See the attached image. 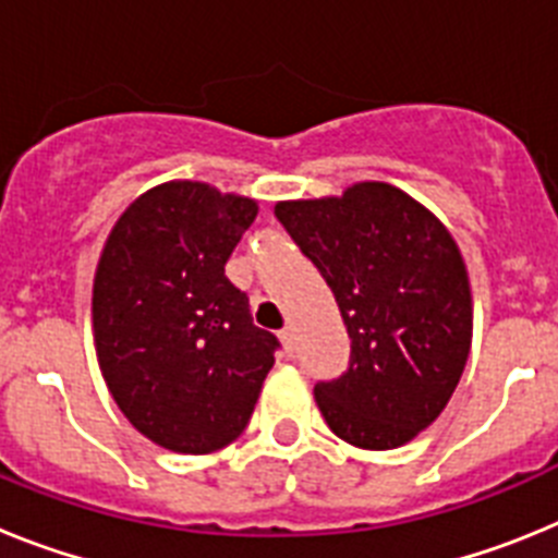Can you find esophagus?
Masks as SVG:
<instances>
[{
  "label": "esophagus",
  "instance_id": "34e87169",
  "mask_svg": "<svg viewBox=\"0 0 558 558\" xmlns=\"http://www.w3.org/2000/svg\"><path fill=\"white\" fill-rule=\"evenodd\" d=\"M279 340H282L284 354H288V357H293V352H295V343H293V329H290V327H284L282 332H279Z\"/></svg>",
  "mask_w": 558,
  "mask_h": 558
}]
</instances>
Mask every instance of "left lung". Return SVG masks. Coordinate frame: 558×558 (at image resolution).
Listing matches in <instances>:
<instances>
[{"mask_svg":"<svg viewBox=\"0 0 558 558\" xmlns=\"http://www.w3.org/2000/svg\"><path fill=\"white\" fill-rule=\"evenodd\" d=\"M274 215L322 270L352 338L347 372L315 386L329 430L363 450L408 445L445 411L470 357L472 293L456 240L383 181L279 201Z\"/></svg>","mask_w":558,"mask_h":558,"instance_id":"left-lung-1","label":"left lung"}]
</instances>
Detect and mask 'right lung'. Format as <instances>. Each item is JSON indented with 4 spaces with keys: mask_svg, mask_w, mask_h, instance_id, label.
Listing matches in <instances>:
<instances>
[{
    "mask_svg": "<svg viewBox=\"0 0 558 558\" xmlns=\"http://www.w3.org/2000/svg\"><path fill=\"white\" fill-rule=\"evenodd\" d=\"M256 201L204 181H167L113 223L92 290L100 372L153 445L223 450L248 425L274 366L276 335L254 327L226 263Z\"/></svg>",
    "mask_w": 558,
    "mask_h": 558,
    "instance_id": "obj_1",
    "label": "right lung"
}]
</instances>
